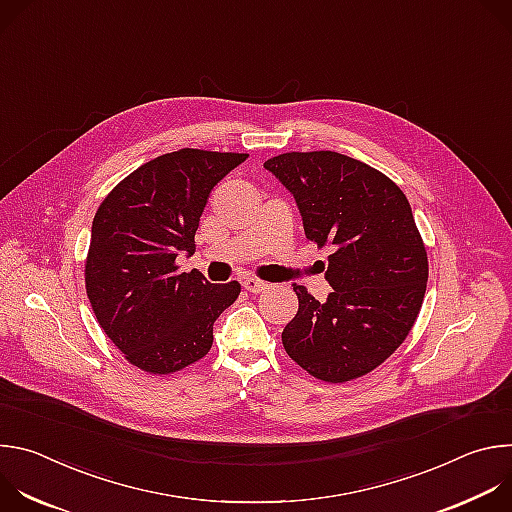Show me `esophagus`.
<instances>
[{"mask_svg": "<svg viewBox=\"0 0 512 512\" xmlns=\"http://www.w3.org/2000/svg\"><path fill=\"white\" fill-rule=\"evenodd\" d=\"M243 287H245L247 291H251V294H261V291H265L269 285H267L265 281H261V279L247 277V279L243 281Z\"/></svg>", "mask_w": 512, "mask_h": 512, "instance_id": "obj_1", "label": "esophagus"}]
</instances>
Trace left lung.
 <instances>
[{
  "label": "left lung",
  "instance_id": "1",
  "mask_svg": "<svg viewBox=\"0 0 512 512\" xmlns=\"http://www.w3.org/2000/svg\"><path fill=\"white\" fill-rule=\"evenodd\" d=\"M265 168L294 194L306 237L332 251L326 302L294 285L300 308L281 332L285 352L326 383L375 371L411 332L427 287L409 200L383 172L338 152H287Z\"/></svg>",
  "mask_w": 512,
  "mask_h": 512
}]
</instances>
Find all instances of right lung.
I'll return each mask as SVG.
<instances>
[{"mask_svg": "<svg viewBox=\"0 0 512 512\" xmlns=\"http://www.w3.org/2000/svg\"><path fill=\"white\" fill-rule=\"evenodd\" d=\"M247 154L184 148L145 162L95 212L85 287L95 318L133 367L172 375L212 346V324L241 294L180 271L210 190Z\"/></svg>", "mask_w": 512, "mask_h": 512, "instance_id": "right-lung-1", "label": "right lung"}]
</instances>
